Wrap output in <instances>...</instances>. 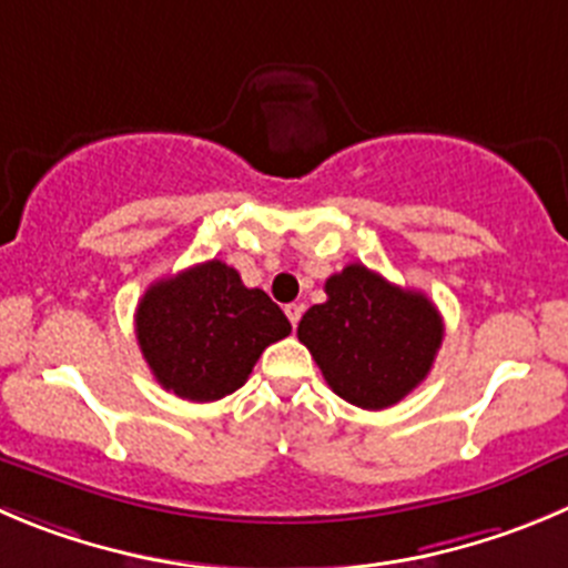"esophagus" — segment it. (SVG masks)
<instances>
[{
    "mask_svg": "<svg viewBox=\"0 0 568 568\" xmlns=\"http://www.w3.org/2000/svg\"><path fill=\"white\" fill-rule=\"evenodd\" d=\"M284 312H287L290 323H293V326H298L301 315H304V306H301V304H287V306H284Z\"/></svg>",
    "mask_w": 568,
    "mask_h": 568,
    "instance_id": "1",
    "label": "esophagus"
}]
</instances>
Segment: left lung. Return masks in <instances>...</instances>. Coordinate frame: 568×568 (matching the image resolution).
Segmentation results:
<instances>
[{"label":"left lung","instance_id":"8db88e82","mask_svg":"<svg viewBox=\"0 0 568 568\" xmlns=\"http://www.w3.org/2000/svg\"><path fill=\"white\" fill-rule=\"evenodd\" d=\"M334 393L362 409H387L432 371L443 343V317L424 293L402 290L365 264L328 275L326 304L298 323Z\"/></svg>","mask_w":568,"mask_h":568}]
</instances>
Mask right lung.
<instances>
[{
  "label": "right lung",
  "mask_w": 568,
  "mask_h": 568,
  "mask_svg": "<svg viewBox=\"0 0 568 568\" xmlns=\"http://www.w3.org/2000/svg\"><path fill=\"white\" fill-rule=\"evenodd\" d=\"M293 332L264 290H247L225 262H203L150 284L136 339L155 382L186 402H217L242 387L270 343Z\"/></svg>",
  "instance_id": "obj_1"
}]
</instances>
